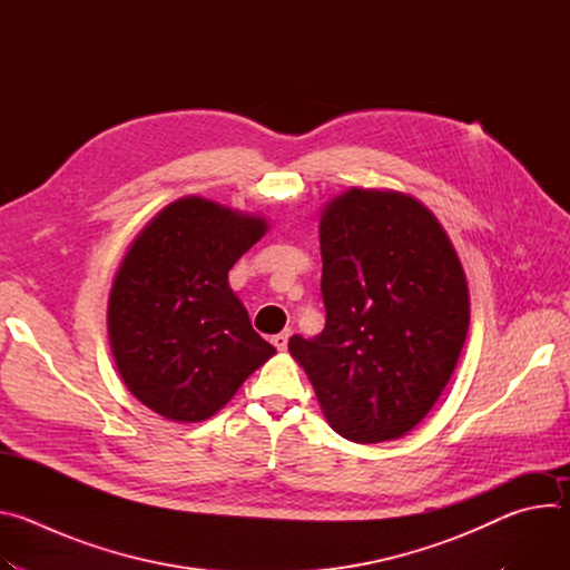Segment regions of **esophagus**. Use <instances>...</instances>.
<instances>
[{
	"mask_svg": "<svg viewBox=\"0 0 570 570\" xmlns=\"http://www.w3.org/2000/svg\"><path fill=\"white\" fill-rule=\"evenodd\" d=\"M288 338H291V332L286 330V332H282V334L273 336V345H275L279 352H286V347H288Z\"/></svg>",
	"mask_w": 570,
	"mask_h": 570,
	"instance_id": "1",
	"label": "esophagus"
}]
</instances>
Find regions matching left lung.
Listing matches in <instances>:
<instances>
[{
	"label": "left lung",
	"instance_id": "1",
	"mask_svg": "<svg viewBox=\"0 0 570 570\" xmlns=\"http://www.w3.org/2000/svg\"><path fill=\"white\" fill-rule=\"evenodd\" d=\"M320 250L327 322L315 338L293 336L291 356L338 435L396 440L429 415L460 358L462 264L420 200L358 187L324 207Z\"/></svg>",
	"mask_w": 570,
	"mask_h": 570
}]
</instances>
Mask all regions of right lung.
I'll use <instances>...</instances> for the list:
<instances>
[{
    "instance_id": "right-lung-1",
    "label": "right lung",
    "mask_w": 570,
    "mask_h": 570,
    "mask_svg": "<svg viewBox=\"0 0 570 570\" xmlns=\"http://www.w3.org/2000/svg\"><path fill=\"white\" fill-rule=\"evenodd\" d=\"M266 229L259 216L189 196L132 240L112 282L108 336L124 383L157 415L209 420L275 354L227 284Z\"/></svg>"
}]
</instances>
